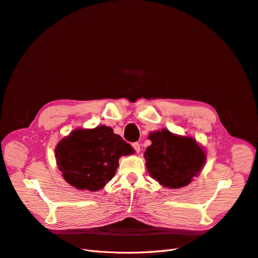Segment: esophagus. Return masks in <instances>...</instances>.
Here are the masks:
<instances>
[{"mask_svg":"<svg viewBox=\"0 0 258 258\" xmlns=\"http://www.w3.org/2000/svg\"><path fill=\"white\" fill-rule=\"evenodd\" d=\"M132 147H133V148H135V150H136V151H137L138 153H139V152L141 151V145H140V144H139L138 142H136V143H133V144H132Z\"/></svg>","mask_w":258,"mask_h":258,"instance_id":"esophagus-1","label":"esophagus"}]
</instances>
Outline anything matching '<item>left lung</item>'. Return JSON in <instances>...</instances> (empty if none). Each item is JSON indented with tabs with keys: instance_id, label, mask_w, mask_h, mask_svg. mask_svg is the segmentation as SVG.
<instances>
[{
	"instance_id": "1",
	"label": "left lung",
	"mask_w": 258,
	"mask_h": 258,
	"mask_svg": "<svg viewBox=\"0 0 258 258\" xmlns=\"http://www.w3.org/2000/svg\"><path fill=\"white\" fill-rule=\"evenodd\" d=\"M151 145L144 157L151 178L168 188L188 185L207 161L204 150L192 138L176 136L167 129L151 132Z\"/></svg>"
}]
</instances>
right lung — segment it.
<instances>
[{"mask_svg":"<svg viewBox=\"0 0 258 258\" xmlns=\"http://www.w3.org/2000/svg\"><path fill=\"white\" fill-rule=\"evenodd\" d=\"M64 180L78 189L97 191L113 178L121 156L135 149L107 126L76 129L55 148Z\"/></svg>","mask_w":258,"mask_h":258,"instance_id":"add662e5","label":"right lung"}]
</instances>
